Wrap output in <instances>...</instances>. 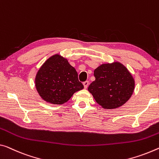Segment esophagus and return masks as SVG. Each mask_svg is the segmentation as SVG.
<instances>
[{
    "label": "esophagus",
    "mask_w": 159,
    "mask_h": 159,
    "mask_svg": "<svg viewBox=\"0 0 159 159\" xmlns=\"http://www.w3.org/2000/svg\"><path fill=\"white\" fill-rule=\"evenodd\" d=\"M83 85H84V87L85 88V89H87L88 85H89V82H88V81L84 82H83Z\"/></svg>",
    "instance_id": "obj_1"
}]
</instances>
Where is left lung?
I'll use <instances>...</instances> for the list:
<instances>
[{
    "label": "left lung",
    "instance_id": "1",
    "mask_svg": "<svg viewBox=\"0 0 159 159\" xmlns=\"http://www.w3.org/2000/svg\"><path fill=\"white\" fill-rule=\"evenodd\" d=\"M95 80L88 87L94 99L104 109H116L124 104L132 95L135 82L120 62L103 64L94 70Z\"/></svg>",
    "mask_w": 159,
    "mask_h": 159
}]
</instances>
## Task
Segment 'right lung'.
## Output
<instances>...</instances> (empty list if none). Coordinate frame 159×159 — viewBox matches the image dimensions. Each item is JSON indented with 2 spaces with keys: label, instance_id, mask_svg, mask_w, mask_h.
I'll use <instances>...</instances> for the list:
<instances>
[{
  "label": "right lung",
  "instance_id": "right-lung-1",
  "mask_svg": "<svg viewBox=\"0 0 159 159\" xmlns=\"http://www.w3.org/2000/svg\"><path fill=\"white\" fill-rule=\"evenodd\" d=\"M35 87L40 96L53 104L65 103L75 92L84 88L76 70L59 55L50 57L40 68L35 77Z\"/></svg>",
  "mask_w": 159,
  "mask_h": 159
}]
</instances>
